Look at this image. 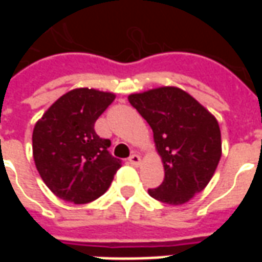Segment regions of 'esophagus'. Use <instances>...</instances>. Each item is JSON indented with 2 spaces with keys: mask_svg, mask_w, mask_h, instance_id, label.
<instances>
[{
  "mask_svg": "<svg viewBox=\"0 0 262 262\" xmlns=\"http://www.w3.org/2000/svg\"><path fill=\"white\" fill-rule=\"evenodd\" d=\"M129 163L132 165H135V167H139L140 163H142V159H140V156H137V154H132L130 157H129Z\"/></svg>",
  "mask_w": 262,
  "mask_h": 262,
  "instance_id": "obj_1",
  "label": "esophagus"
}]
</instances>
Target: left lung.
Listing matches in <instances>:
<instances>
[{
    "mask_svg": "<svg viewBox=\"0 0 262 262\" xmlns=\"http://www.w3.org/2000/svg\"><path fill=\"white\" fill-rule=\"evenodd\" d=\"M129 102L153 129L164 167V181L148 195L172 206L189 202L206 188L222 157L217 119L178 86L130 94Z\"/></svg>",
    "mask_w": 262,
    "mask_h": 262,
    "instance_id": "left-lung-1",
    "label": "left lung"
}]
</instances>
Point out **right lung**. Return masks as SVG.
I'll return each instance as SVG.
<instances>
[{
    "label": "right lung",
    "instance_id": "right-lung-1",
    "mask_svg": "<svg viewBox=\"0 0 262 262\" xmlns=\"http://www.w3.org/2000/svg\"><path fill=\"white\" fill-rule=\"evenodd\" d=\"M115 98L114 92L75 88L52 103L33 127L32 151L37 172L66 202L95 201L108 191L122 165L109 154L111 140L94 130Z\"/></svg>",
    "mask_w": 262,
    "mask_h": 262
}]
</instances>
